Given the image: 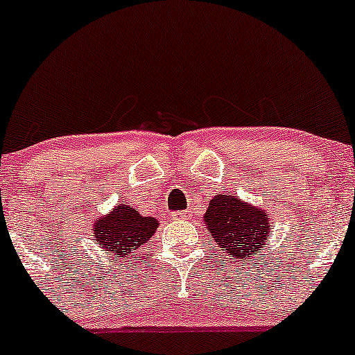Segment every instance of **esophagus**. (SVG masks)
<instances>
[{
  "label": "esophagus",
  "mask_w": 355,
  "mask_h": 355,
  "mask_svg": "<svg viewBox=\"0 0 355 355\" xmlns=\"http://www.w3.org/2000/svg\"><path fill=\"white\" fill-rule=\"evenodd\" d=\"M171 218L173 220H188L189 213L188 211H174V213H171Z\"/></svg>",
  "instance_id": "34e87169"
}]
</instances>
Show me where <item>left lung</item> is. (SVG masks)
I'll return each mask as SVG.
<instances>
[{"label":"left lung","mask_w":355,"mask_h":355,"mask_svg":"<svg viewBox=\"0 0 355 355\" xmlns=\"http://www.w3.org/2000/svg\"><path fill=\"white\" fill-rule=\"evenodd\" d=\"M205 223L213 242L232 259H254L269 243L270 220L266 209L252 207L232 194H215Z\"/></svg>","instance_id":"8db88e82"}]
</instances>
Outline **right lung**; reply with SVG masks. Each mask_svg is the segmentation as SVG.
<instances>
[{
	"label": "right lung",
	"mask_w": 355,
	"mask_h": 355,
	"mask_svg": "<svg viewBox=\"0 0 355 355\" xmlns=\"http://www.w3.org/2000/svg\"><path fill=\"white\" fill-rule=\"evenodd\" d=\"M157 227L159 222L154 216H142L128 205H120L108 215L94 220L93 240L100 243L106 254L130 259L135 252H140L147 240L154 237Z\"/></svg>",
	"instance_id": "obj_1"
}]
</instances>
